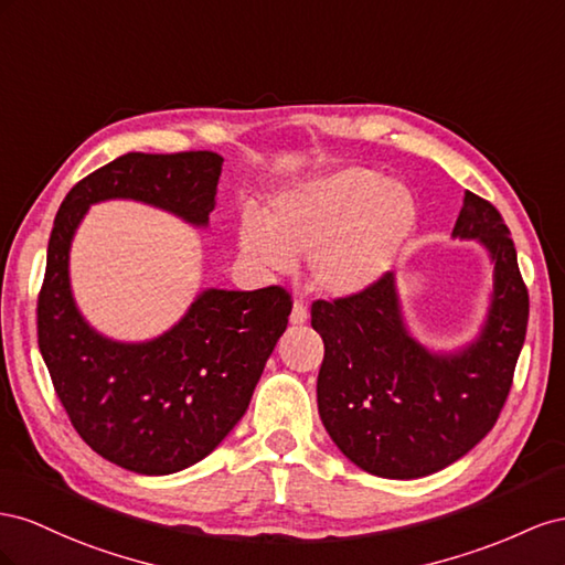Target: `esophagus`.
I'll return each mask as SVG.
<instances>
[{
  "mask_svg": "<svg viewBox=\"0 0 565 565\" xmlns=\"http://www.w3.org/2000/svg\"><path fill=\"white\" fill-rule=\"evenodd\" d=\"M308 319H310L308 308H305V305H302L300 300H296V302H294V310H291V324L300 327V324H305V321H308Z\"/></svg>",
  "mask_w": 565,
  "mask_h": 565,
  "instance_id": "1",
  "label": "esophagus"
}]
</instances>
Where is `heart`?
Here are the masks:
<instances>
[{"mask_svg":"<svg viewBox=\"0 0 565 565\" xmlns=\"http://www.w3.org/2000/svg\"><path fill=\"white\" fill-rule=\"evenodd\" d=\"M418 227L409 186L369 168L335 170L269 196L263 217L238 220L244 260L260 274H288L310 257L312 281L331 298L372 291L397 267Z\"/></svg>","mask_w":565,"mask_h":565,"instance_id":"obj_1","label":"heart"}]
</instances>
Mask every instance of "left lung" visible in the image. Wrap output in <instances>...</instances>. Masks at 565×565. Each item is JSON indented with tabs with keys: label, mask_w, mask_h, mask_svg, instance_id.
<instances>
[{
	"label": "left lung",
	"mask_w": 565,
	"mask_h": 565,
	"mask_svg": "<svg viewBox=\"0 0 565 565\" xmlns=\"http://www.w3.org/2000/svg\"><path fill=\"white\" fill-rule=\"evenodd\" d=\"M452 238L478 241L492 263V294L478 335L459 350H430L412 335L397 277L372 291L317 300L324 341L317 405L338 449L379 478H424L486 438L511 391L527 329V288L497 207L463 193Z\"/></svg>",
	"instance_id": "1"
}]
</instances>
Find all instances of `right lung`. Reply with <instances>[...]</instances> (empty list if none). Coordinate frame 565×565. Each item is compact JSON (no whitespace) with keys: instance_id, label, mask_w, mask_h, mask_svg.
Wrapping results in <instances>:
<instances>
[{"instance_id":"right-lung-1","label":"right lung","mask_w":565,"mask_h":565,"mask_svg":"<svg viewBox=\"0 0 565 565\" xmlns=\"http://www.w3.org/2000/svg\"><path fill=\"white\" fill-rule=\"evenodd\" d=\"M224 158L213 151L125 153L61 203L38 298V343L73 428L96 455L141 476L205 459L246 414L286 331L291 296L205 288L172 329L122 343L96 331L71 288V246L89 205L125 199L207 227Z\"/></svg>"}]
</instances>
